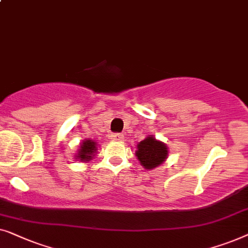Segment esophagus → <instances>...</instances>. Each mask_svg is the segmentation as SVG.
Listing matches in <instances>:
<instances>
[{
	"mask_svg": "<svg viewBox=\"0 0 248 248\" xmlns=\"http://www.w3.org/2000/svg\"><path fill=\"white\" fill-rule=\"evenodd\" d=\"M124 135L121 134H113L112 136H111V139L114 141H123L124 140Z\"/></svg>",
	"mask_w": 248,
	"mask_h": 248,
	"instance_id": "esophagus-1",
	"label": "esophagus"
}]
</instances>
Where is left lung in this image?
<instances>
[{
	"instance_id": "8db88e82",
	"label": "left lung",
	"mask_w": 248,
	"mask_h": 248,
	"mask_svg": "<svg viewBox=\"0 0 248 248\" xmlns=\"http://www.w3.org/2000/svg\"><path fill=\"white\" fill-rule=\"evenodd\" d=\"M135 155L145 170H154L169 157V148L163 141L149 135L137 145Z\"/></svg>"
}]
</instances>
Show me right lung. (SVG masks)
I'll return each instance as SVG.
<instances>
[{
	"mask_svg": "<svg viewBox=\"0 0 248 248\" xmlns=\"http://www.w3.org/2000/svg\"><path fill=\"white\" fill-rule=\"evenodd\" d=\"M97 146L99 144L94 141L93 139H84L79 144V148L75 154V159L83 163H88L92 160L97 152Z\"/></svg>",
	"mask_w": 248,
	"mask_h": 248,
	"instance_id": "add662e5",
	"label": "right lung"
}]
</instances>
